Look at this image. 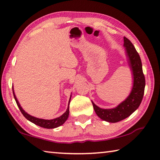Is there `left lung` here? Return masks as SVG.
I'll list each match as a JSON object with an SVG mask.
<instances>
[{
  "label": "left lung",
  "mask_w": 160,
  "mask_h": 160,
  "mask_svg": "<svg viewBox=\"0 0 160 160\" xmlns=\"http://www.w3.org/2000/svg\"><path fill=\"white\" fill-rule=\"evenodd\" d=\"M123 47L128 64L132 77V87L128 97L112 109H102L92 103L94 112L103 121L116 123L128 117L139 107L144 95L145 80L143 75L141 59L133 44L126 37H123Z\"/></svg>",
  "instance_id": "1"
}]
</instances>
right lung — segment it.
<instances>
[{"mask_svg":"<svg viewBox=\"0 0 160 160\" xmlns=\"http://www.w3.org/2000/svg\"><path fill=\"white\" fill-rule=\"evenodd\" d=\"M12 92H13V95H14V98L15 99V102H16V103H17L19 109H20V112H22V113L23 116H25V117L27 119H28V120H29V121H31L32 123L36 124V125H37V126H39L40 127H42V128H48V129H49V128H57V127H59L61 125H63V124L66 121L68 118V116H69V104H70V99H71V94H70V99H69V102H68V107L67 108L66 112H65L63 114H62L61 116H59V117H58V118L48 120V119H42V118H36V117H34V116H32L31 115H29V113L25 112V111L23 110L21 106H20V103H19V102L18 101L17 97H16L15 94L14 92V90H13V88H12Z\"/></svg>","mask_w":160,"mask_h":160,"instance_id":"right-lung-1","label":"right lung"}]
</instances>
